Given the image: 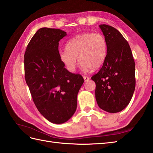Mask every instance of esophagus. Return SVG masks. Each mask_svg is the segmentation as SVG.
<instances>
[{
	"instance_id": "1",
	"label": "esophagus",
	"mask_w": 153,
	"mask_h": 153,
	"mask_svg": "<svg viewBox=\"0 0 153 153\" xmlns=\"http://www.w3.org/2000/svg\"><path fill=\"white\" fill-rule=\"evenodd\" d=\"M83 79H84V81H85V82H87V81H89V77H87V76H84L83 77Z\"/></svg>"
}]
</instances>
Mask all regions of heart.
Masks as SVG:
<instances>
[{
	"mask_svg": "<svg viewBox=\"0 0 153 153\" xmlns=\"http://www.w3.org/2000/svg\"><path fill=\"white\" fill-rule=\"evenodd\" d=\"M107 54V42L99 33H83L76 35L68 42L66 50L61 51L59 58L66 69L74 72L77 58L85 71L99 68L105 61Z\"/></svg>",
	"mask_w": 153,
	"mask_h": 153,
	"instance_id": "b5f03b06",
	"label": "heart"
}]
</instances>
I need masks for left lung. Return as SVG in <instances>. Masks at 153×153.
<instances>
[{"instance_id":"1","label":"left lung","mask_w":153,"mask_h":153,"mask_svg":"<svg viewBox=\"0 0 153 153\" xmlns=\"http://www.w3.org/2000/svg\"><path fill=\"white\" fill-rule=\"evenodd\" d=\"M99 27L107 42L102 66L91 79L95 82V98L100 108L110 113L128 105L135 87V62L130 47L120 32L110 25Z\"/></svg>"}]
</instances>
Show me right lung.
I'll list each match as a JSON object with an SVG mask.
<instances>
[{
  "label": "right lung",
  "mask_w": 153,
  "mask_h": 153,
  "mask_svg": "<svg viewBox=\"0 0 153 153\" xmlns=\"http://www.w3.org/2000/svg\"><path fill=\"white\" fill-rule=\"evenodd\" d=\"M66 35L59 29L39 30L24 54L25 79L39 111L53 123H63L74 115L77 96L84 79L70 72L59 58L58 42Z\"/></svg>",
  "instance_id": "obj_1"
}]
</instances>
